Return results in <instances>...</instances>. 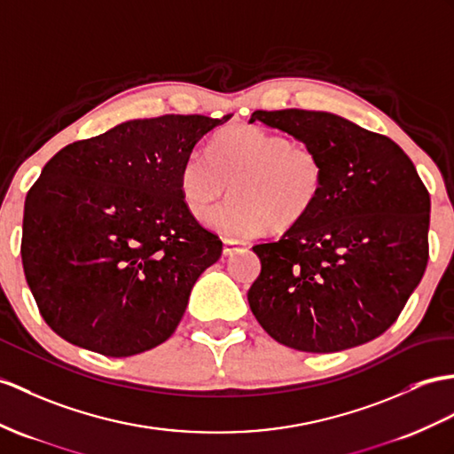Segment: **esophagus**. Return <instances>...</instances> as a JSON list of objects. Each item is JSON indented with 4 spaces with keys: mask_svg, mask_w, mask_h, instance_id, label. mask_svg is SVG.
I'll list each match as a JSON object with an SVG mask.
<instances>
[{
    "mask_svg": "<svg viewBox=\"0 0 454 454\" xmlns=\"http://www.w3.org/2000/svg\"><path fill=\"white\" fill-rule=\"evenodd\" d=\"M247 247V242H242V240H231V239H225L223 240V254L225 256H233L235 252H239V250H242Z\"/></svg>",
    "mask_w": 454,
    "mask_h": 454,
    "instance_id": "esophagus-1",
    "label": "esophagus"
}]
</instances>
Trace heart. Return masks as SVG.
Listing matches in <instances>:
<instances>
[{
	"instance_id": "heart-1",
	"label": "heart",
	"mask_w": 454,
	"mask_h": 454,
	"mask_svg": "<svg viewBox=\"0 0 454 454\" xmlns=\"http://www.w3.org/2000/svg\"><path fill=\"white\" fill-rule=\"evenodd\" d=\"M192 152L181 165L179 192L184 207L202 219L231 184L233 198L207 217L227 239H245L296 225L319 202L325 165L306 144L254 125L225 129L207 150Z\"/></svg>"
}]
</instances>
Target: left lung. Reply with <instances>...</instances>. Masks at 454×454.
Segmentation results:
<instances>
[{
	"mask_svg": "<svg viewBox=\"0 0 454 454\" xmlns=\"http://www.w3.org/2000/svg\"><path fill=\"white\" fill-rule=\"evenodd\" d=\"M312 146L325 165L316 207L275 242L248 304L285 347L337 352L389 329L427 265L429 194L399 144L327 112H254Z\"/></svg>",
	"mask_w": 454,
	"mask_h": 454,
	"instance_id": "8db88e82",
	"label": "left lung"
}]
</instances>
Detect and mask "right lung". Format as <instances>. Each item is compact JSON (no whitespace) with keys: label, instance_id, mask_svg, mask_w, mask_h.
<instances>
[{"label":"right lung","instance_id":"1","mask_svg":"<svg viewBox=\"0 0 454 454\" xmlns=\"http://www.w3.org/2000/svg\"><path fill=\"white\" fill-rule=\"evenodd\" d=\"M229 119H132L43 165L25 200L20 256L59 337L123 358L173 335L196 279L223 248L184 207L179 171Z\"/></svg>","mask_w":454,"mask_h":454}]
</instances>
